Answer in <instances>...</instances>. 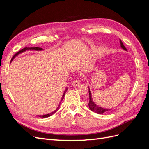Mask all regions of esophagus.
Listing matches in <instances>:
<instances>
[{
    "label": "esophagus",
    "instance_id": "esophagus-1",
    "mask_svg": "<svg viewBox=\"0 0 149 149\" xmlns=\"http://www.w3.org/2000/svg\"><path fill=\"white\" fill-rule=\"evenodd\" d=\"M79 84H80V80L79 79H76L73 81V85L74 86H78Z\"/></svg>",
    "mask_w": 149,
    "mask_h": 149
}]
</instances>
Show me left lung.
I'll list each match as a JSON object with an SVG mask.
<instances>
[{"label": "left lung", "mask_w": 149, "mask_h": 149, "mask_svg": "<svg viewBox=\"0 0 149 149\" xmlns=\"http://www.w3.org/2000/svg\"><path fill=\"white\" fill-rule=\"evenodd\" d=\"M120 43L121 48L123 49H124V50H127V49H126V48L125 47L124 44L123 43V42H122L120 40ZM89 102L88 104V106H89L90 110L94 112H96V113L99 114H101L104 113V112L111 111V109H104V108H102L101 107L97 106L96 104L93 102V101L92 100L91 94V91H90L89 88Z\"/></svg>", "instance_id": "obj_1"}]
</instances>
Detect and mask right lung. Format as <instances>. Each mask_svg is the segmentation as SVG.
<instances>
[{
  "label": "right lung",
  "mask_w": 149,
  "mask_h": 149,
  "mask_svg": "<svg viewBox=\"0 0 149 149\" xmlns=\"http://www.w3.org/2000/svg\"><path fill=\"white\" fill-rule=\"evenodd\" d=\"M29 49H33V50H42V48H39V47H30H30H25V48H23V49H22L21 50H20L19 52H18L17 53H16L15 54V55H14V56H13V58H12L11 61H12V60L13 59V58H14L17 55H19V54H20V53L24 52H25V51H26V50H29ZM66 90H67V89L65 90V93H64V94H63V96H62V99H61V102L62 101L63 99L64 98V96H65V93H66ZM60 103H61V102H60ZM60 105L58 106V107H57V109H56L55 111L52 112V113L48 114H45V115H43V116H38L40 117V118H48V117L51 116L53 115L54 113H55L56 111H58V109H59V107H60Z\"/></svg>",
  "instance_id": "add662e5"
}]
</instances>
